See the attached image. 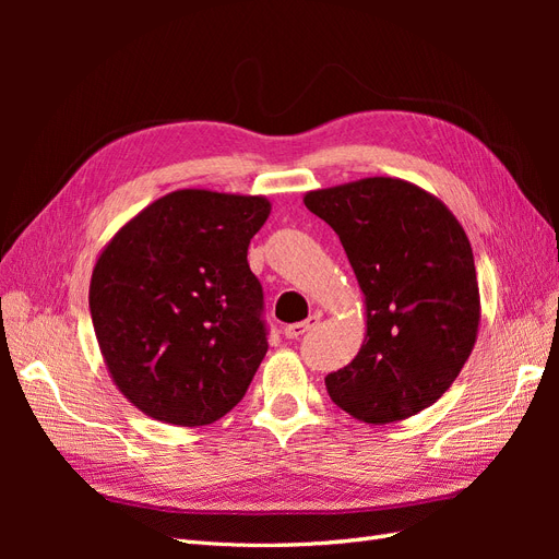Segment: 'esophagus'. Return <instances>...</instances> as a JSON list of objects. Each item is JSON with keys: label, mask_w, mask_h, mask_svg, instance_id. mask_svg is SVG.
Returning <instances> with one entry per match:
<instances>
[{"label": "esophagus", "mask_w": 559, "mask_h": 559, "mask_svg": "<svg viewBox=\"0 0 559 559\" xmlns=\"http://www.w3.org/2000/svg\"><path fill=\"white\" fill-rule=\"evenodd\" d=\"M319 324V314H312V317H308L306 321H298V324H289V326H284V335L286 337H292V341H298L300 335H306L310 329H314Z\"/></svg>", "instance_id": "34e87169"}]
</instances>
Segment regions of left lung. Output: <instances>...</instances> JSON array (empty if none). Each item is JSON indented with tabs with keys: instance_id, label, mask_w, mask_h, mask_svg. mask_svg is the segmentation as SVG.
<instances>
[{
	"instance_id": "1",
	"label": "left lung",
	"mask_w": 559,
	"mask_h": 559,
	"mask_svg": "<svg viewBox=\"0 0 559 559\" xmlns=\"http://www.w3.org/2000/svg\"><path fill=\"white\" fill-rule=\"evenodd\" d=\"M337 233L366 306L357 357L326 376L331 401L368 425L429 408L460 376L480 324V292L462 224L433 193L394 177L308 191Z\"/></svg>"
}]
</instances>
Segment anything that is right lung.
<instances>
[{
  "label": "right lung",
  "instance_id": "right-lung-1",
  "mask_svg": "<svg viewBox=\"0 0 559 559\" xmlns=\"http://www.w3.org/2000/svg\"><path fill=\"white\" fill-rule=\"evenodd\" d=\"M267 216L263 195L181 189L132 216L97 257V345L144 415L205 427L242 401L267 352L263 289L247 263Z\"/></svg>",
  "mask_w": 559,
  "mask_h": 559
}]
</instances>
